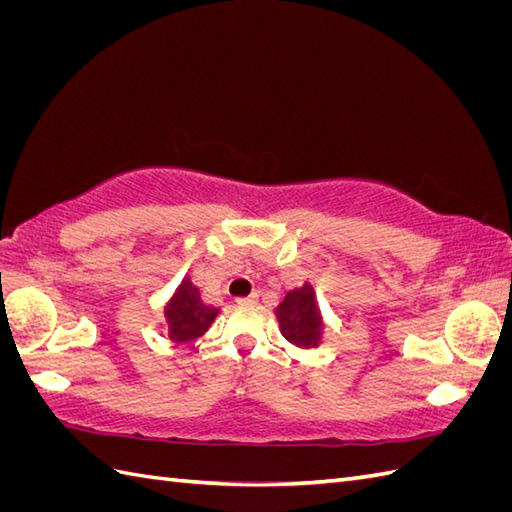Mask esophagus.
Returning <instances> with one entry per match:
<instances>
[{
  "label": "esophagus",
  "mask_w": 512,
  "mask_h": 512,
  "mask_svg": "<svg viewBox=\"0 0 512 512\" xmlns=\"http://www.w3.org/2000/svg\"><path fill=\"white\" fill-rule=\"evenodd\" d=\"M258 303V292L250 294V297H243V299H237V305L241 307H247V305H256Z\"/></svg>",
  "instance_id": "obj_1"
}]
</instances>
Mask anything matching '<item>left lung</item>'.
I'll list each match as a JSON object with an SVG mask.
<instances>
[{
	"label": "left lung",
	"instance_id": "left-lung-1",
	"mask_svg": "<svg viewBox=\"0 0 512 512\" xmlns=\"http://www.w3.org/2000/svg\"><path fill=\"white\" fill-rule=\"evenodd\" d=\"M275 318L280 322V331L292 346L318 348L324 337V324L316 290L312 282L288 290L284 301L275 307Z\"/></svg>",
	"mask_w": 512,
	"mask_h": 512
}]
</instances>
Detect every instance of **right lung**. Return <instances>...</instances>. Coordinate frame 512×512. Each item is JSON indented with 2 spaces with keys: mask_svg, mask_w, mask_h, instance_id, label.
Segmentation results:
<instances>
[{
  "mask_svg": "<svg viewBox=\"0 0 512 512\" xmlns=\"http://www.w3.org/2000/svg\"><path fill=\"white\" fill-rule=\"evenodd\" d=\"M218 314L220 307L205 303L198 286L192 284L190 275H185L164 305V324L170 342L188 344L203 337Z\"/></svg>",
  "mask_w": 512,
  "mask_h": 512,
  "instance_id": "1",
  "label": "right lung"
}]
</instances>
